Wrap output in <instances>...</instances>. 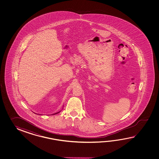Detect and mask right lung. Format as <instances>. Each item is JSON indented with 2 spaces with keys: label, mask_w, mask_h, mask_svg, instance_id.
Listing matches in <instances>:
<instances>
[{
  "label": "right lung",
  "mask_w": 159,
  "mask_h": 159,
  "mask_svg": "<svg viewBox=\"0 0 159 159\" xmlns=\"http://www.w3.org/2000/svg\"><path fill=\"white\" fill-rule=\"evenodd\" d=\"M60 111L58 112H56V113H55V114H53V115H54V114H58V113H59Z\"/></svg>",
  "instance_id": "right-lung-1"
}]
</instances>
